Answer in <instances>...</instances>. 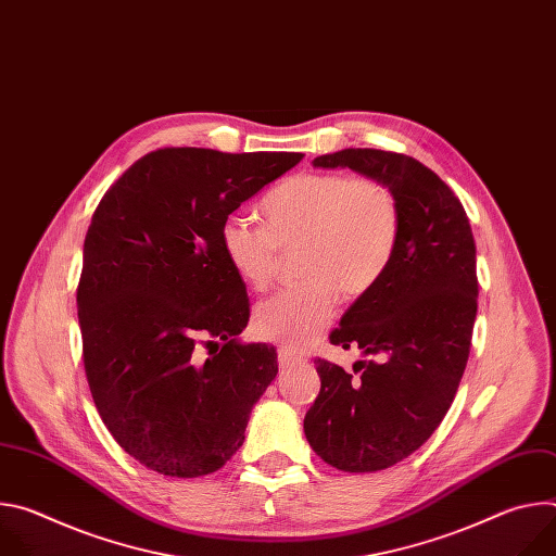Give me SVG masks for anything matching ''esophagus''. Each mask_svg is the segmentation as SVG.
Instances as JSON below:
<instances>
[{"label":"esophagus","mask_w":556,"mask_h":556,"mask_svg":"<svg viewBox=\"0 0 556 556\" xmlns=\"http://www.w3.org/2000/svg\"><path fill=\"white\" fill-rule=\"evenodd\" d=\"M277 361H279V367L283 369V367H292L296 361H299V356L296 354H292V352H288V350H279L277 352Z\"/></svg>","instance_id":"34e87169"}]
</instances>
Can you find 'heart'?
I'll use <instances>...</instances> for the list:
<instances>
[{"mask_svg": "<svg viewBox=\"0 0 556 556\" xmlns=\"http://www.w3.org/2000/svg\"><path fill=\"white\" fill-rule=\"evenodd\" d=\"M264 226L230 215L219 226V249L232 273L264 292L277 273L279 251L299 247L301 283L257 305L255 332L299 350L332 324L341 294L371 290L391 262L401 232L393 191L376 178L299 174L260 204Z\"/></svg>", "mask_w": 556, "mask_h": 556, "instance_id": "1", "label": "heart"}]
</instances>
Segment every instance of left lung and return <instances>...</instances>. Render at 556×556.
Segmentation results:
<instances>
[{
  "mask_svg": "<svg viewBox=\"0 0 556 556\" xmlns=\"http://www.w3.org/2000/svg\"><path fill=\"white\" fill-rule=\"evenodd\" d=\"M314 167H348L387 185L401 232L378 283L361 294L330 334L358 348L352 376L316 358L321 391L303 420L312 451L345 472H374L418 451L446 416L459 387L475 314V240L462 202L405 153L343 149Z\"/></svg>",
  "mask_w": 556,
  "mask_h": 556,
  "instance_id": "obj_1",
  "label": "left lung"
}]
</instances>
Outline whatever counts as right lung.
Returning <instances> with one entry per match:
<instances>
[{"instance_id": "add662e5", "label": "right lung", "mask_w": 556, "mask_h": 556, "mask_svg": "<svg viewBox=\"0 0 556 556\" xmlns=\"http://www.w3.org/2000/svg\"><path fill=\"white\" fill-rule=\"evenodd\" d=\"M301 157L157 149L92 215L76 290L86 376L108 431L155 472L222 468L277 376L273 345L237 341L251 303L222 255L219 226ZM200 342L216 348L206 359Z\"/></svg>"}]
</instances>
